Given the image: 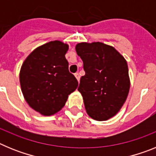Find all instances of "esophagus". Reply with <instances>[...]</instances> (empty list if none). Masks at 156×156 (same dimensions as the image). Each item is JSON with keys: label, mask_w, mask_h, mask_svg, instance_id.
Returning a JSON list of instances; mask_svg holds the SVG:
<instances>
[{"label": "esophagus", "mask_w": 156, "mask_h": 156, "mask_svg": "<svg viewBox=\"0 0 156 156\" xmlns=\"http://www.w3.org/2000/svg\"><path fill=\"white\" fill-rule=\"evenodd\" d=\"M75 76H76V78L77 80H78V82H79V81H80V75H79V73H75Z\"/></svg>", "instance_id": "34e87169"}]
</instances>
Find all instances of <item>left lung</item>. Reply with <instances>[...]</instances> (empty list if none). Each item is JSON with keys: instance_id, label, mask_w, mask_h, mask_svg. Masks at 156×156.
<instances>
[{"instance_id": "1", "label": "left lung", "mask_w": 156, "mask_h": 156, "mask_svg": "<svg viewBox=\"0 0 156 156\" xmlns=\"http://www.w3.org/2000/svg\"><path fill=\"white\" fill-rule=\"evenodd\" d=\"M76 51L85 71L78 90L87 113L95 120H107L120 110L129 93L126 59L113 47L101 42L80 43Z\"/></svg>"}]
</instances>
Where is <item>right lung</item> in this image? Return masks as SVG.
Listing matches in <instances>:
<instances>
[{
	"mask_svg": "<svg viewBox=\"0 0 156 156\" xmlns=\"http://www.w3.org/2000/svg\"><path fill=\"white\" fill-rule=\"evenodd\" d=\"M68 49L69 45L62 41H50L32 51L22 66L19 80L23 96L41 115L60 111L78 87L65 57Z\"/></svg>",
	"mask_w": 156,
	"mask_h": 156,
	"instance_id": "right-lung-1",
	"label": "right lung"
}]
</instances>
